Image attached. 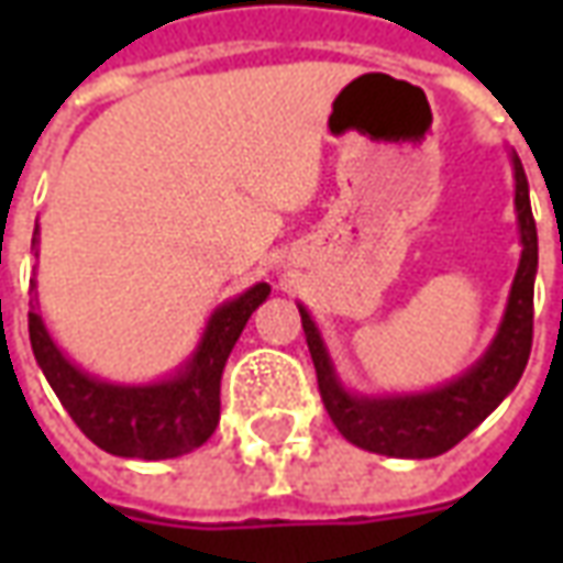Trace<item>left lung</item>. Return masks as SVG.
I'll return each mask as SVG.
<instances>
[{"mask_svg": "<svg viewBox=\"0 0 563 563\" xmlns=\"http://www.w3.org/2000/svg\"><path fill=\"white\" fill-rule=\"evenodd\" d=\"M516 172V213H519L521 258L516 280L509 289L507 310L500 319L495 341L485 355L446 386L416 395H386L367 398L343 389L334 374L331 355L322 343L317 322L305 307H298L305 325L307 350L313 358L319 379V395L329 410L331 422L338 424L350 443L391 455V459H434L471 434L497 404L516 389L525 374L533 341V277H537V222L528 198V177L519 156L512 153Z\"/></svg>", "mask_w": 563, "mask_h": 563, "instance_id": "left-lung-1", "label": "left lung"}]
</instances>
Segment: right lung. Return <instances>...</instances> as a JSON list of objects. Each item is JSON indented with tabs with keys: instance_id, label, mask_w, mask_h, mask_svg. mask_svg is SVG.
<instances>
[{
	"instance_id": "right-lung-1",
	"label": "right lung",
	"mask_w": 563,
	"mask_h": 563,
	"mask_svg": "<svg viewBox=\"0 0 563 563\" xmlns=\"http://www.w3.org/2000/svg\"><path fill=\"white\" fill-rule=\"evenodd\" d=\"M32 244H38V225ZM268 295V283H256L217 307L192 358L174 377L147 386L104 383L71 365L35 307L30 310L32 353L59 404L96 446L120 459H177L208 443V437L217 431L222 367L246 319Z\"/></svg>"
}]
</instances>
